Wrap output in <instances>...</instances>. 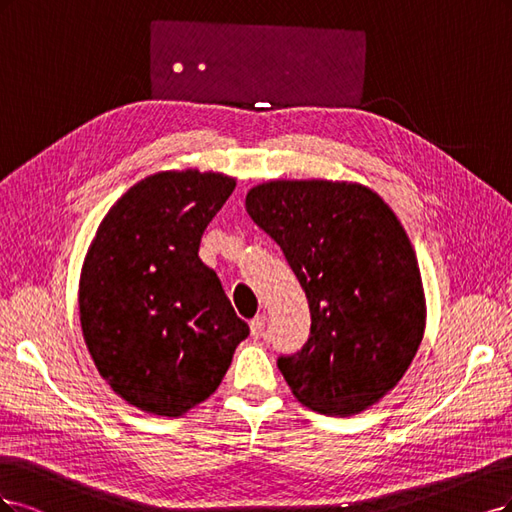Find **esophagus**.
<instances>
[{
    "label": "esophagus",
    "instance_id": "obj_1",
    "mask_svg": "<svg viewBox=\"0 0 512 512\" xmlns=\"http://www.w3.org/2000/svg\"><path fill=\"white\" fill-rule=\"evenodd\" d=\"M263 325H266V317H263V315H257L255 319H251L249 327H251V336L253 338H259L263 334Z\"/></svg>",
    "mask_w": 512,
    "mask_h": 512
}]
</instances>
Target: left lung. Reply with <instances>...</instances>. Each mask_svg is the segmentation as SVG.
<instances>
[{
  "mask_svg": "<svg viewBox=\"0 0 512 512\" xmlns=\"http://www.w3.org/2000/svg\"><path fill=\"white\" fill-rule=\"evenodd\" d=\"M246 212L285 253L310 308V338L278 368L295 400L353 417L400 383L425 332V291L402 223L349 180H268Z\"/></svg>",
  "mask_w": 512,
  "mask_h": 512,
  "instance_id": "obj_1",
  "label": "left lung"
}]
</instances>
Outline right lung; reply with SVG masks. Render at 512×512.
Returning a JSON list of instances; mask_svg holds the SVG:
<instances>
[{"label":"right lung","instance_id":"right-lung-1","mask_svg":"<svg viewBox=\"0 0 512 512\" xmlns=\"http://www.w3.org/2000/svg\"><path fill=\"white\" fill-rule=\"evenodd\" d=\"M234 187V176L193 168L146 176L114 202L82 261L78 312L95 368L151 415L208 400L249 336L197 255Z\"/></svg>","mask_w":512,"mask_h":512}]
</instances>
